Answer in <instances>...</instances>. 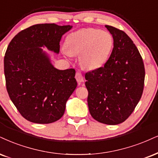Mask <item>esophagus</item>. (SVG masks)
<instances>
[{
	"instance_id": "esophagus-1",
	"label": "esophagus",
	"mask_w": 158,
	"mask_h": 158,
	"mask_svg": "<svg viewBox=\"0 0 158 158\" xmlns=\"http://www.w3.org/2000/svg\"><path fill=\"white\" fill-rule=\"evenodd\" d=\"M75 79H76V81H77V83L83 82V77L82 74L80 73V72H77V73H76Z\"/></svg>"
}]
</instances>
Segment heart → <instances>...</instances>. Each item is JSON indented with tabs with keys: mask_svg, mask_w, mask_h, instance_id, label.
<instances>
[{
	"mask_svg": "<svg viewBox=\"0 0 158 158\" xmlns=\"http://www.w3.org/2000/svg\"><path fill=\"white\" fill-rule=\"evenodd\" d=\"M114 40L111 34L97 28H83L69 34L66 39L67 57L79 55L83 67L97 69L102 67L108 59Z\"/></svg>",
	"mask_w": 158,
	"mask_h": 158,
	"instance_id": "heart-1",
	"label": "heart"
}]
</instances>
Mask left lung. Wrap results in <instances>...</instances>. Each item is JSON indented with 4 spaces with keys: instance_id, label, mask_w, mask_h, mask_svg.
Here are the masks:
<instances>
[{
    "instance_id": "left-lung-1",
    "label": "left lung",
    "mask_w": 158,
    "mask_h": 158,
    "mask_svg": "<svg viewBox=\"0 0 158 158\" xmlns=\"http://www.w3.org/2000/svg\"><path fill=\"white\" fill-rule=\"evenodd\" d=\"M114 39V48L104 67L85 73L88 106L93 118L115 125L124 122L141 99L144 85L143 59L125 33L106 25Z\"/></svg>"
}]
</instances>
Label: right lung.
Returning <instances> with one entry per match:
<instances>
[{
	"instance_id": "1",
	"label": "right lung",
	"mask_w": 158,
	"mask_h": 158,
	"mask_svg": "<svg viewBox=\"0 0 158 158\" xmlns=\"http://www.w3.org/2000/svg\"><path fill=\"white\" fill-rule=\"evenodd\" d=\"M72 25L36 24L21 31L8 46L4 74L8 94L25 119L49 124L62 117L77 87L75 70L56 69L42 48L58 53L62 36Z\"/></svg>"
}]
</instances>
